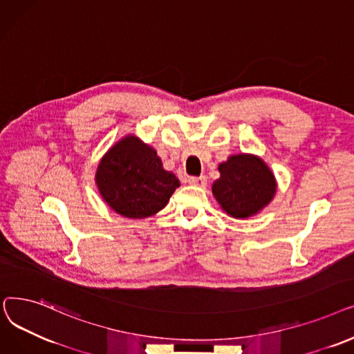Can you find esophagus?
I'll return each instance as SVG.
<instances>
[{"label": "esophagus", "instance_id": "34e87169", "mask_svg": "<svg viewBox=\"0 0 354 354\" xmlns=\"http://www.w3.org/2000/svg\"><path fill=\"white\" fill-rule=\"evenodd\" d=\"M189 183L192 186H197V187H206L207 184V177L206 176H200V177H190Z\"/></svg>", "mask_w": 354, "mask_h": 354}]
</instances>
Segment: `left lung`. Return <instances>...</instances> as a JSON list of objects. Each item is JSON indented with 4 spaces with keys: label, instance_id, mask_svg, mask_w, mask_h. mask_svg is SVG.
<instances>
[{
    "label": "left lung",
    "instance_id": "obj_1",
    "mask_svg": "<svg viewBox=\"0 0 354 354\" xmlns=\"http://www.w3.org/2000/svg\"><path fill=\"white\" fill-rule=\"evenodd\" d=\"M218 171L221 178L213 183V194L232 217L239 218L258 213L275 194L274 174L258 157L232 156L218 165Z\"/></svg>",
    "mask_w": 354,
    "mask_h": 354
}]
</instances>
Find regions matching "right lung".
<instances>
[{"label": "right lung", "mask_w": 354, "mask_h": 354, "mask_svg": "<svg viewBox=\"0 0 354 354\" xmlns=\"http://www.w3.org/2000/svg\"><path fill=\"white\" fill-rule=\"evenodd\" d=\"M96 184L106 203L131 218L156 214L180 186L177 177L162 168L156 149L136 137L108 151L97 167Z\"/></svg>", "instance_id": "right-lung-1"}]
</instances>
